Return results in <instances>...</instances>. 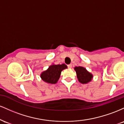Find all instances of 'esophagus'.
<instances>
[{"instance_id": "1", "label": "esophagus", "mask_w": 124, "mask_h": 124, "mask_svg": "<svg viewBox=\"0 0 124 124\" xmlns=\"http://www.w3.org/2000/svg\"><path fill=\"white\" fill-rule=\"evenodd\" d=\"M68 67L69 68H72V64H69V65H68Z\"/></svg>"}]
</instances>
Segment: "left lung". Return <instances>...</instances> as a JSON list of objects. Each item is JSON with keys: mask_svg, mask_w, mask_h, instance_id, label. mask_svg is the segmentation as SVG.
<instances>
[{"mask_svg": "<svg viewBox=\"0 0 124 124\" xmlns=\"http://www.w3.org/2000/svg\"><path fill=\"white\" fill-rule=\"evenodd\" d=\"M74 69L76 71L77 78L80 83L87 84L93 79V75L84 67L75 66Z\"/></svg>", "mask_w": 124, "mask_h": 124, "instance_id": "8db88e82", "label": "left lung"}]
</instances>
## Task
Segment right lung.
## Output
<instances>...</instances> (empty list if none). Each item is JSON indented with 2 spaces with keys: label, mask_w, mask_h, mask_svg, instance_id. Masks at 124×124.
Instances as JSON below:
<instances>
[{
  "label": "right lung",
  "mask_w": 124,
  "mask_h": 124,
  "mask_svg": "<svg viewBox=\"0 0 124 124\" xmlns=\"http://www.w3.org/2000/svg\"><path fill=\"white\" fill-rule=\"evenodd\" d=\"M68 66L65 63L61 65L52 64L46 70L41 73L40 77L44 82L49 84H55L58 82L61 76V72L67 69Z\"/></svg>",
  "instance_id": "right-lung-1"
}]
</instances>
